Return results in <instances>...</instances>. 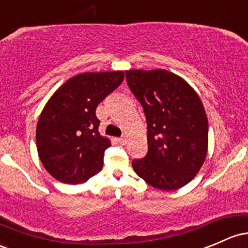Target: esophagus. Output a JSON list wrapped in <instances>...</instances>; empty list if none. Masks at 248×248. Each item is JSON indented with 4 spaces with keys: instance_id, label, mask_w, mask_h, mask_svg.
Here are the masks:
<instances>
[{
    "instance_id": "esophagus-1",
    "label": "esophagus",
    "mask_w": 248,
    "mask_h": 248,
    "mask_svg": "<svg viewBox=\"0 0 248 248\" xmlns=\"http://www.w3.org/2000/svg\"><path fill=\"white\" fill-rule=\"evenodd\" d=\"M118 142L121 143V144H125V143H126V137H125V136H122V137L118 138Z\"/></svg>"
}]
</instances>
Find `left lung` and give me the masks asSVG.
Masks as SVG:
<instances>
[{"instance_id":"1","label":"left lung","mask_w":248,"mask_h":248,"mask_svg":"<svg viewBox=\"0 0 248 248\" xmlns=\"http://www.w3.org/2000/svg\"><path fill=\"white\" fill-rule=\"evenodd\" d=\"M125 76L148 126V154L132 161L136 174L161 190L183 187L195 177L208 148V119L199 95L171 72L132 70Z\"/></svg>"}]
</instances>
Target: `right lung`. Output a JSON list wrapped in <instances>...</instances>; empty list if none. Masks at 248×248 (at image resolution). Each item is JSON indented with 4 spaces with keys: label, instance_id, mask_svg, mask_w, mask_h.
Listing matches in <instances>:
<instances>
[{
    "label": "right lung",
    "instance_id": "add662e5",
    "mask_svg": "<svg viewBox=\"0 0 248 248\" xmlns=\"http://www.w3.org/2000/svg\"><path fill=\"white\" fill-rule=\"evenodd\" d=\"M124 80V73H82L50 97L36 126V148L47 171L62 183L78 185L98 174L111 145L100 136L95 108Z\"/></svg>",
    "mask_w": 248,
    "mask_h": 248
}]
</instances>
